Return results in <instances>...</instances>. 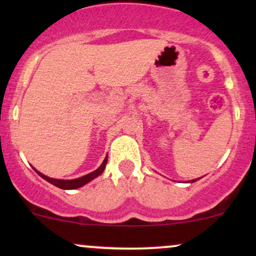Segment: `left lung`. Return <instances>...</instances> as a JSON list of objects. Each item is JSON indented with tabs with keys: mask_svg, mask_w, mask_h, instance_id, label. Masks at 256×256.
I'll return each mask as SVG.
<instances>
[{
	"mask_svg": "<svg viewBox=\"0 0 256 256\" xmlns=\"http://www.w3.org/2000/svg\"><path fill=\"white\" fill-rule=\"evenodd\" d=\"M192 182H195V180H192Z\"/></svg>",
	"mask_w": 256,
	"mask_h": 256,
	"instance_id": "left-lung-1",
	"label": "left lung"
}]
</instances>
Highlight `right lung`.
Returning a JSON list of instances; mask_svg holds the SVG:
<instances>
[{
	"label": "right lung",
	"instance_id": "right-lung-1",
	"mask_svg": "<svg viewBox=\"0 0 256 256\" xmlns=\"http://www.w3.org/2000/svg\"><path fill=\"white\" fill-rule=\"evenodd\" d=\"M106 165H107V156H106V158L104 160V162H102V165L100 166L96 170V171L91 172V173H89V174H86V176H83V177H80V178L72 179V180H62V179L49 178V177H46V176L42 174V173H40V172L36 171V170H34V171H36L38 174H40L43 179H46V182H49V183H50V184L55 185V186L60 188V189L70 190V189H77V188H80V186H83V185H85L86 183H89L90 180H92L94 178H96V177H98V176H100L102 172L104 171Z\"/></svg>",
	"mask_w": 256,
	"mask_h": 256
}]
</instances>
